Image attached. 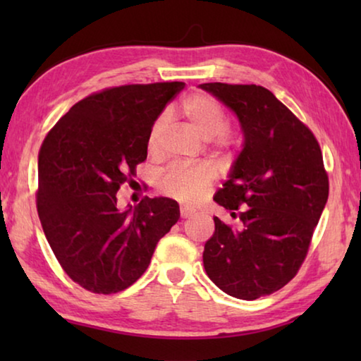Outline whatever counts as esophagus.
I'll return each instance as SVG.
<instances>
[{"label":"esophagus","instance_id":"esophagus-1","mask_svg":"<svg viewBox=\"0 0 361 361\" xmlns=\"http://www.w3.org/2000/svg\"><path fill=\"white\" fill-rule=\"evenodd\" d=\"M194 215V212L191 209H188V207H181L180 209V216L181 218H191Z\"/></svg>","mask_w":361,"mask_h":361}]
</instances>
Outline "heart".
Segmentation results:
<instances>
[{
	"mask_svg": "<svg viewBox=\"0 0 361 361\" xmlns=\"http://www.w3.org/2000/svg\"><path fill=\"white\" fill-rule=\"evenodd\" d=\"M181 114L189 129L197 133L200 138L213 140V145L219 151L228 152L239 148V137L234 132L224 129L228 116H226L224 108L213 97L207 94H194L188 97L181 103ZM166 122L167 119L162 116L151 127L148 138L151 154H157L161 149ZM213 180H215V172L210 166L178 167L162 175V178L159 180V191L183 204H197L209 191Z\"/></svg>",
	"mask_w": 361,
	"mask_h": 361,
	"instance_id": "1",
	"label": "heart"
}]
</instances>
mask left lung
Wrapping results in <instances>:
<instances>
[{
	"label": "left lung",
	"mask_w": 361,
	"mask_h": 361,
	"mask_svg": "<svg viewBox=\"0 0 361 361\" xmlns=\"http://www.w3.org/2000/svg\"><path fill=\"white\" fill-rule=\"evenodd\" d=\"M239 118L243 148L215 202L239 212V228L215 216L204 248L207 276L229 296L253 301L296 276L328 200L320 145L271 90L256 84L207 82Z\"/></svg>",
	"instance_id": "8db88e82"
}]
</instances>
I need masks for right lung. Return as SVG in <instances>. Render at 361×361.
<instances>
[{
	"label": "right lung",
	"mask_w": 361,
	"mask_h": 361,
	"mask_svg": "<svg viewBox=\"0 0 361 361\" xmlns=\"http://www.w3.org/2000/svg\"><path fill=\"white\" fill-rule=\"evenodd\" d=\"M185 82L108 87L70 108L38 156L36 207L46 239L73 282L97 295L129 288L178 221L169 197L118 209L116 192L148 156L151 127Z\"/></svg>",
	"instance_id": "1"
}]
</instances>
